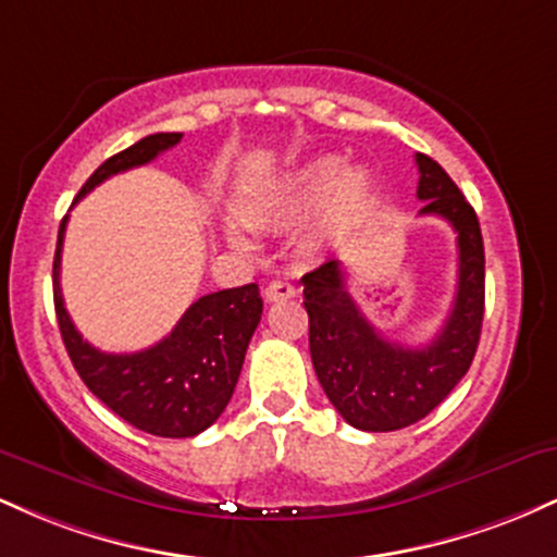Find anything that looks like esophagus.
<instances>
[{"label":"esophagus","instance_id":"esophagus-1","mask_svg":"<svg viewBox=\"0 0 557 557\" xmlns=\"http://www.w3.org/2000/svg\"><path fill=\"white\" fill-rule=\"evenodd\" d=\"M293 296H296V287L287 283V280H274V283L267 285V290H264L267 300H285Z\"/></svg>","mask_w":557,"mask_h":557}]
</instances>
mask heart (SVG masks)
I'll return each mask as SVG.
<instances>
[{
  "instance_id": "1",
  "label": "heart",
  "mask_w": 557,
  "mask_h": 557,
  "mask_svg": "<svg viewBox=\"0 0 557 557\" xmlns=\"http://www.w3.org/2000/svg\"><path fill=\"white\" fill-rule=\"evenodd\" d=\"M369 198H372V177L367 170H341L335 157H319L314 162H306L304 168L287 172L283 181L274 183L264 194L248 198L243 203V220L253 227H285L317 212L306 233V243L319 246L354 225L367 209ZM222 233L238 251H248L253 246L251 235L238 222H225Z\"/></svg>"
}]
</instances>
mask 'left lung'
<instances>
[{"label": "left lung", "instance_id": "left-lung-1", "mask_svg": "<svg viewBox=\"0 0 557 557\" xmlns=\"http://www.w3.org/2000/svg\"><path fill=\"white\" fill-rule=\"evenodd\" d=\"M419 164V214H437L458 235V287L453 309L432 343H389L345 290L341 261L304 274L309 348L319 385L337 413L363 432L417 424L443 403L474 361L484 317V243L476 212L450 175L426 154Z\"/></svg>", "mask_w": 557, "mask_h": 557}]
</instances>
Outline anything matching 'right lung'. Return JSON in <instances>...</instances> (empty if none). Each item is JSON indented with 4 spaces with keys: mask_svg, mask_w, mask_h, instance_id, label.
Listing matches in <instances>:
<instances>
[{
    "mask_svg": "<svg viewBox=\"0 0 557 557\" xmlns=\"http://www.w3.org/2000/svg\"><path fill=\"white\" fill-rule=\"evenodd\" d=\"M183 133H154L107 159L88 177L75 201L117 172L140 168L181 144ZM67 216L54 251V311L75 372L110 411L157 437H196L212 426L233 398L261 319L257 283L209 293L188 306L164 341L138 354H104L83 341L70 319L60 287V257Z\"/></svg>",
    "mask_w": 557,
    "mask_h": 557,
    "instance_id": "add662e5",
    "label": "right lung"
}]
</instances>
